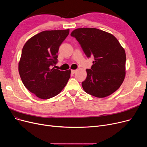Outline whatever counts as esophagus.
<instances>
[{
  "label": "esophagus",
  "mask_w": 147,
  "mask_h": 147,
  "mask_svg": "<svg viewBox=\"0 0 147 147\" xmlns=\"http://www.w3.org/2000/svg\"><path fill=\"white\" fill-rule=\"evenodd\" d=\"M76 69H72V70H71V73L72 74H74L76 72Z\"/></svg>",
  "instance_id": "34e87169"
}]
</instances>
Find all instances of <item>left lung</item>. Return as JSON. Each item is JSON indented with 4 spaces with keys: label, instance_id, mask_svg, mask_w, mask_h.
Returning a JSON list of instances; mask_svg holds the SVG:
<instances>
[{
    "label": "left lung",
    "instance_id": "1",
    "mask_svg": "<svg viewBox=\"0 0 147 147\" xmlns=\"http://www.w3.org/2000/svg\"><path fill=\"white\" fill-rule=\"evenodd\" d=\"M76 38L88 58L94 56L91 69H86L87 77L82 83L87 94L97 98L112 94L121 86L126 74V53L113 34L95 28L73 30Z\"/></svg>",
    "mask_w": 147,
    "mask_h": 147
}]
</instances>
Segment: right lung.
<instances>
[{"label": "right lung", "mask_w": 147, "mask_h": 147, "mask_svg": "<svg viewBox=\"0 0 147 147\" xmlns=\"http://www.w3.org/2000/svg\"><path fill=\"white\" fill-rule=\"evenodd\" d=\"M69 30L43 31L25 43L18 71L25 87L38 98L47 99L63 90L71 70L60 71L52 67L58 63V52Z\"/></svg>", "instance_id": "add662e5"}]
</instances>
